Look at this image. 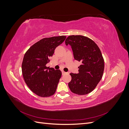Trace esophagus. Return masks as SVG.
Wrapping results in <instances>:
<instances>
[{"mask_svg": "<svg viewBox=\"0 0 129 129\" xmlns=\"http://www.w3.org/2000/svg\"><path fill=\"white\" fill-rule=\"evenodd\" d=\"M62 75H64V74H67V73H66V72H64V71H62Z\"/></svg>", "mask_w": 129, "mask_h": 129, "instance_id": "34e87169", "label": "esophagus"}]
</instances>
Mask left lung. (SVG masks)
I'll return each mask as SVG.
<instances>
[{
  "instance_id": "obj_1",
  "label": "left lung",
  "mask_w": 129,
  "mask_h": 129,
  "mask_svg": "<svg viewBox=\"0 0 129 129\" xmlns=\"http://www.w3.org/2000/svg\"><path fill=\"white\" fill-rule=\"evenodd\" d=\"M72 47L75 60L81 62L79 73H71L68 86L72 92L79 95L91 92L102 79L104 69L102 54L96 43L83 36H70L65 41Z\"/></svg>"
}]
</instances>
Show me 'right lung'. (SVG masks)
Returning a JSON list of instances; mask_svg holds the SVG:
<instances>
[{
	"instance_id": "obj_1",
	"label": "right lung",
	"mask_w": 129,
	"mask_h": 129,
	"mask_svg": "<svg viewBox=\"0 0 129 129\" xmlns=\"http://www.w3.org/2000/svg\"><path fill=\"white\" fill-rule=\"evenodd\" d=\"M66 36L44 38L32 45L25 54L22 73L27 86L39 96L45 97L55 93L62 73L59 69L46 67L56 47Z\"/></svg>"
}]
</instances>
